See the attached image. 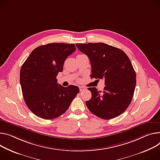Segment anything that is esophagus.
Segmentation results:
<instances>
[{"mask_svg": "<svg viewBox=\"0 0 160 160\" xmlns=\"http://www.w3.org/2000/svg\"><path fill=\"white\" fill-rule=\"evenodd\" d=\"M79 89H80V91H84L85 89V88H84V87H83V86H80L79 87Z\"/></svg>", "mask_w": 160, "mask_h": 160, "instance_id": "34e87169", "label": "esophagus"}]
</instances>
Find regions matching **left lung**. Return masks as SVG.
<instances>
[{
  "label": "left lung",
  "instance_id": "1",
  "mask_svg": "<svg viewBox=\"0 0 160 160\" xmlns=\"http://www.w3.org/2000/svg\"><path fill=\"white\" fill-rule=\"evenodd\" d=\"M78 50L89 57L92 78L105 80L103 92L89 88L92 97L86 101L97 117L111 119L122 114L132 100L136 73L128 55L121 49L103 42L77 43Z\"/></svg>",
  "mask_w": 160,
  "mask_h": 160
}]
</instances>
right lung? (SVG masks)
<instances>
[{"mask_svg":"<svg viewBox=\"0 0 160 160\" xmlns=\"http://www.w3.org/2000/svg\"><path fill=\"white\" fill-rule=\"evenodd\" d=\"M76 50L75 44L48 43L36 48L22 66L20 82L27 107L38 117L53 119L63 114L80 90L64 88L56 78L66 58Z\"/></svg>","mask_w":160,"mask_h":160,"instance_id":"add662e5","label":"right lung"}]
</instances>
